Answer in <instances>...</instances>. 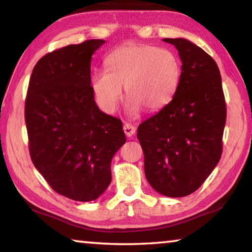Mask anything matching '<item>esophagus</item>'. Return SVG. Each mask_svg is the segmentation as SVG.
I'll list each match as a JSON object with an SVG mask.
<instances>
[{
	"label": "esophagus",
	"mask_w": 252,
	"mask_h": 252,
	"mask_svg": "<svg viewBox=\"0 0 252 252\" xmlns=\"http://www.w3.org/2000/svg\"><path fill=\"white\" fill-rule=\"evenodd\" d=\"M124 131H125V135L127 136V137H131V136H134L135 135V132H136V127L134 126V125H131V124H124Z\"/></svg>",
	"instance_id": "esophagus-1"
}]
</instances>
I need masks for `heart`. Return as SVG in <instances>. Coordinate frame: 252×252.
I'll return each mask as SVG.
<instances>
[{"mask_svg":"<svg viewBox=\"0 0 252 252\" xmlns=\"http://www.w3.org/2000/svg\"><path fill=\"white\" fill-rule=\"evenodd\" d=\"M108 71H97L92 88L103 111L113 112L123 89L128 97L127 110L137 114L162 110L172 101L181 81L182 67L173 51L157 46L131 44L120 47L107 57Z\"/></svg>","mask_w":252,"mask_h":252,"instance_id":"heart-1","label":"heart"}]
</instances>
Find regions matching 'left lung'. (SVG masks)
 I'll return each mask as SVG.
<instances>
[{"instance_id": "1", "label": "left lung", "mask_w": 252, "mask_h": 252, "mask_svg": "<svg viewBox=\"0 0 252 252\" xmlns=\"http://www.w3.org/2000/svg\"><path fill=\"white\" fill-rule=\"evenodd\" d=\"M174 45L182 75L172 101L137 130L145 157L147 181L169 197L189 195L220 159L226 104L220 69L212 57L184 38Z\"/></svg>"}]
</instances>
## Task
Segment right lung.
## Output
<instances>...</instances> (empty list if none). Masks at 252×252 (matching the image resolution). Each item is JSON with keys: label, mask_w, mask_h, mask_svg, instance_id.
<instances>
[{"label": "right lung", "mask_w": 252, "mask_h": 252, "mask_svg": "<svg viewBox=\"0 0 252 252\" xmlns=\"http://www.w3.org/2000/svg\"><path fill=\"white\" fill-rule=\"evenodd\" d=\"M92 39L47 54L32 69L25 101L32 163L52 189L94 201L112 181L111 162L126 142L122 121L99 111L91 85Z\"/></svg>", "instance_id": "obj_1"}]
</instances>
